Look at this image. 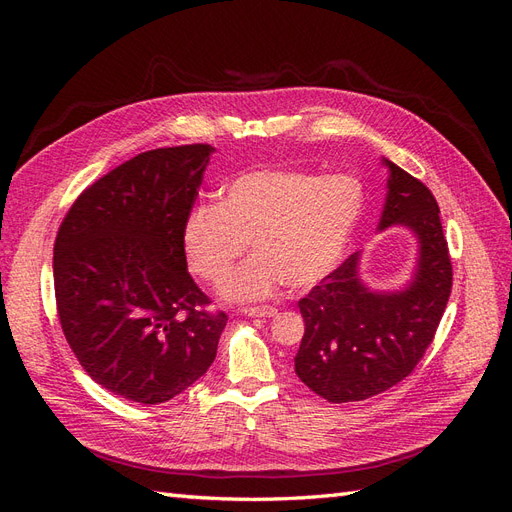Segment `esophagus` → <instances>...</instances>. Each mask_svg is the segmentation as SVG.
Instances as JSON below:
<instances>
[{
  "instance_id": "34e87169",
  "label": "esophagus",
  "mask_w": 512,
  "mask_h": 512,
  "mask_svg": "<svg viewBox=\"0 0 512 512\" xmlns=\"http://www.w3.org/2000/svg\"><path fill=\"white\" fill-rule=\"evenodd\" d=\"M245 316H252V318H271L277 314V307L273 305H256V307H245L243 309Z\"/></svg>"
}]
</instances>
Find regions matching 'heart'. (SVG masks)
<instances>
[{"label": "heart", "mask_w": 512, "mask_h": 512, "mask_svg": "<svg viewBox=\"0 0 512 512\" xmlns=\"http://www.w3.org/2000/svg\"><path fill=\"white\" fill-rule=\"evenodd\" d=\"M361 185L344 175L252 170L232 179L220 203L190 211L183 250L211 286H224L247 252L256 254L226 288L230 299H260L284 282L299 290L329 275L361 215Z\"/></svg>", "instance_id": "heart-1"}]
</instances>
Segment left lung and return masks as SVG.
Here are the masks:
<instances>
[{
	"label": "left lung",
	"instance_id": "1",
	"mask_svg": "<svg viewBox=\"0 0 512 512\" xmlns=\"http://www.w3.org/2000/svg\"><path fill=\"white\" fill-rule=\"evenodd\" d=\"M384 164L391 177L380 228H412L421 258L410 288L378 294L359 282V254H350L299 301L305 333L294 371L329 404L369 399L410 376L451 297L453 265L436 198L404 168Z\"/></svg>",
	"mask_w": 512,
	"mask_h": 512
}]
</instances>
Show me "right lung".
I'll return each mask as SVG.
<instances>
[{
  "mask_svg": "<svg viewBox=\"0 0 512 512\" xmlns=\"http://www.w3.org/2000/svg\"><path fill=\"white\" fill-rule=\"evenodd\" d=\"M213 147L138 153L81 192L53 250L61 331L87 374L123 399L164 404L207 374L226 312L188 273L183 224Z\"/></svg>",
  "mask_w": 512,
  "mask_h": 512,
  "instance_id": "obj_1",
  "label": "right lung"
}]
</instances>
